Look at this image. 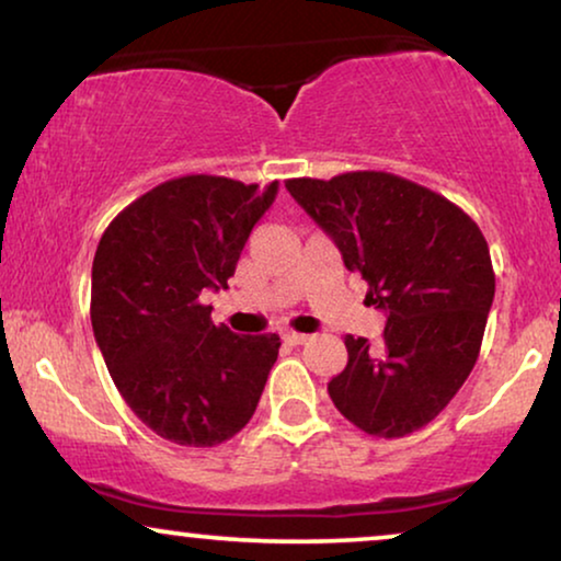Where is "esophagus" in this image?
Returning a JSON list of instances; mask_svg holds the SVG:
<instances>
[{"label":"esophagus","mask_w":561,"mask_h":561,"mask_svg":"<svg viewBox=\"0 0 561 561\" xmlns=\"http://www.w3.org/2000/svg\"><path fill=\"white\" fill-rule=\"evenodd\" d=\"M283 342L290 344V347H298V344L309 342V334H298V332H283Z\"/></svg>","instance_id":"34e87169"}]
</instances>
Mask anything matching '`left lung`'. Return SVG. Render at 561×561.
Instances as JSON below:
<instances>
[{"instance_id": "left-lung-1", "label": "left lung", "mask_w": 561, "mask_h": 561, "mask_svg": "<svg viewBox=\"0 0 561 561\" xmlns=\"http://www.w3.org/2000/svg\"><path fill=\"white\" fill-rule=\"evenodd\" d=\"M298 206L332 237L344 267L386 311L375 347L344 336L347 367L329 380L344 419L373 436L426 426L472 373L495 296L480 227L447 198L401 175L355 171L286 181Z\"/></svg>"}]
</instances>
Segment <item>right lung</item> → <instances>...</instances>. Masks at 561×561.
Returning <instances> with one entry per match:
<instances>
[{
  "instance_id": "obj_1",
  "label": "right lung",
  "mask_w": 561,
  "mask_h": 561,
  "mask_svg": "<svg viewBox=\"0 0 561 561\" xmlns=\"http://www.w3.org/2000/svg\"><path fill=\"white\" fill-rule=\"evenodd\" d=\"M278 181L183 175L106 227L91 267V327L135 416L181 447L240 432L278 359V334L240 336L211 321L204 290L227 288Z\"/></svg>"
}]
</instances>
